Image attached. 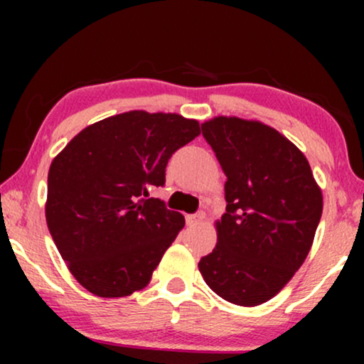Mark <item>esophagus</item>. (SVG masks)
Here are the masks:
<instances>
[{
  "instance_id": "obj_1",
  "label": "esophagus",
  "mask_w": 364,
  "mask_h": 364,
  "mask_svg": "<svg viewBox=\"0 0 364 364\" xmlns=\"http://www.w3.org/2000/svg\"><path fill=\"white\" fill-rule=\"evenodd\" d=\"M203 219H205V214H203V212H196V214H188L186 215V224L188 225H195V224L202 223Z\"/></svg>"
}]
</instances>
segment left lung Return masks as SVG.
Wrapping results in <instances>:
<instances>
[{"instance_id":"8db88e82","label":"left lung","mask_w":364,"mask_h":364,"mask_svg":"<svg viewBox=\"0 0 364 364\" xmlns=\"http://www.w3.org/2000/svg\"><path fill=\"white\" fill-rule=\"evenodd\" d=\"M202 135L228 176L217 245L198 263L215 294L240 306L269 301L310 253L323 200L303 152L277 129L219 116Z\"/></svg>"}]
</instances>
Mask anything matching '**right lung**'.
<instances>
[{"label":"right lung","mask_w":364,"mask_h":364,"mask_svg":"<svg viewBox=\"0 0 364 364\" xmlns=\"http://www.w3.org/2000/svg\"><path fill=\"white\" fill-rule=\"evenodd\" d=\"M200 135L198 121L129 111L82 129L53 161L46 220L78 282L101 298L147 286L185 217L149 190L168 161Z\"/></svg>","instance_id":"obj_1"}]
</instances>
